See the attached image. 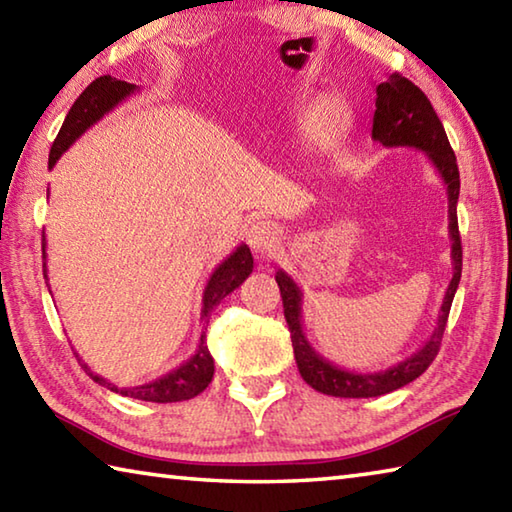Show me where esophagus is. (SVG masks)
Here are the masks:
<instances>
[{"label": "esophagus", "instance_id": "obj_1", "mask_svg": "<svg viewBox=\"0 0 512 512\" xmlns=\"http://www.w3.org/2000/svg\"><path fill=\"white\" fill-rule=\"evenodd\" d=\"M280 237H282V230L273 221H255V224H250L248 232H246V239H248V246L255 250L257 255H264L268 250H273L277 244H280Z\"/></svg>", "mask_w": 512, "mask_h": 512}]
</instances>
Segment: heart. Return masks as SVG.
<instances>
[{
    "label": "heart",
    "instance_id": "obj_1",
    "mask_svg": "<svg viewBox=\"0 0 512 512\" xmlns=\"http://www.w3.org/2000/svg\"><path fill=\"white\" fill-rule=\"evenodd\" d=\"M315 111H318V114L336 116V123H333V127L324 129V132H318V136H315V141H318L320 145H331L347 136L349 127H351V111H349L345 100H340L336 96L324 98L318 102V105H315Z\"/></svg>",
    "mask_w": 512,
    "mask_h": 512
}]
</instances>
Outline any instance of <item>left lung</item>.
<instances>
[{
	"label": "left lung",
	"mask_w": 512,
	"mask_h": 512,
	"mask_svg": "<svg viewBox=\"0 0 512 512\" xmlns=\"http://www.w3.org/2000/svg\"><path fill=\"white\" fill-rule=\"evenodd\" d=\"M371 138L385 147H416L425 152L427 159L439 172L441 181L448 188V232L452 241V280L445 291L439 320L432 336L423 342V347L410 358L396 362L394 367L385 371H374V374H362V371H349L333 365L306 340L302 327V291L291 275L277 271L275 282L280 286L282 302H284V318L291 331L293 353L297 369L302 378L309 383L315 392L338 398H374L383 396L396 389L412 383L423 371L432 365L441 347V338L448 322L450 306L454 293L461 280V237H459V221H457V201H459V167L457 156H454L448 136L441 125L439 116L432 107V102L418 89L414 82L403 78L401 73H392L385 82L376 87V111H374V127H371Z\"/></svg>",
	"instance_id": "1"
}]
</instances>
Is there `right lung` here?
<instances>
[{
    "instance_id": "add662e5",
    "label": "right lung",
    "mask_w": 512,
    "mask_h": 512,
    "mask_svg": "<svg viewBox=\"0 0 512 512\" xmlns=\"http://www.w3.org/2000/svg\"><path fill=\"white\" fill-rule=\"evenodd\" d=\"M136 91H138L136 85H129V82L116 80L111 76H100L91 82V85L82 91L80 98L73 102L67 118H64L58 138L53 141L51 154H49V170H53L55 163L60 161V156L67 152L91 125H96L102 116L109 114L111 109L118 107L120 102L136 94ZM42 259H44L42 264L44 280H49V277H46V239L44 237H42ZM250 273H253V255H250V248L246 244H241L237 246L235 253H230L224 262L215 268V273L210 275L206 288H203L201 320H208L210 311L215 309V306L224 300L228 293L235 291V288L244 282ZM82 367H85L87 374L94 378L98 385H105L107 389H111V392L123 394L129 398H138V401H147V403L190 401V398L201 394L203 389L210 385L212 376H215V360H212L206 345V331H201L199 347L194 351L192 358H188L183 365L172 369L170 374L152 380V383H145L138 387H118L102 376L94 374L85 362H82Z\"/></svg>"
}]
</instances>
